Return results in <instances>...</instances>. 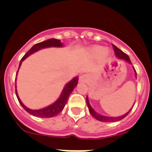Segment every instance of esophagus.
Masks as SVG:
<instances>
[{"instance_id": "34e87169", "label": "esophagus", "mask_w": 152, "mask_h": 152, "mask_svg": "<svg viewBox=\"0 0 152 152\" xmlns=\"http://www.w3.org/2000/svg\"><path fill=\"white\" fill-rule=\"evenodd\" d=\"M88 76L87 74H83L80 76V77H79V80H80V82H83V83H86L87 80H88Z\"/></svg>"}]
</instances>
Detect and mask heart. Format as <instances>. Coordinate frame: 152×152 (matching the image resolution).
<instances>
[{"instance_id": "obj_1", "label": "heart", "mask_w": 152, "mask_h": 152, "mask_svg": "<svg viewBox=\"0 0 152 152\" xmlns=\"http://www.w3.org/2000/svg\"><path fill=\"white\" fill-rule=\"evenodd\" d=\"M91 52L96 56H102L104 57H107L110 54V50L102 46H94L91 48Z\"/></svg>"}]
</instances>
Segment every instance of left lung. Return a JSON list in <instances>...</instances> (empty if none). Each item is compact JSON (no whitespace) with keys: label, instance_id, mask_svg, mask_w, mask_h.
<instances>
[{"label":"left lung","instance_id":"left-lung-1","mask_svg":"<svg viewBox=\"0 0 152 152\" xmlns=\"http://www.w3.org/2000/svg\"><path fill=\"white\" fill-rule=\"evenodd\" d=\"M112 46H113V51H114V53H115L117 57H118V58H120V59L124 60L125 61H127L128 63L131 64V61H130V59H129V56L127 55L126 54H125V53H124V51H122L120 49H119L118 48L116 47L114 45H112ZM134 70H135V73H136V71L135 69H134ZM86 102H87V105H88V110H89V112L91 114V116H92L94 118L96 119V120H99V121H102V122H117V121H119V120H121L122 119H124V117H126V116L128 115V113H129V112H130V110H132V109H131V110H129V111L127 112L126 114H124V115L123 116H120V117H106V116L101 115V114H99V113H96L95 110L91 108V105H90L89 104V102H88V96L86 97Z\"/></svg>","mask_w":152,"mask_h":152}]
</instances>
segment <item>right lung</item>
Returning <instances> with one entry per match:
<instances>
[{
	"label": "right lung",
	"mask_w": 152,
	"mask_h": 152,
	"mask_svg": "<svg viewBox=\"0 0 152 152\" xmlns=\"http://www.w3.org/2000/svg\"><path fill=\"white\" fill-rule=\"evenodd\" d=\"M62 46V43L61 42V40H58V39H48V40L44 41V42H39V43L35 44V45L32 46L30 50H28V52L23 56V58L21 59V61L20 63V66H19V68H20V65L22 64V61H23L28 56H29L30 54H32V53L35 52L37 50H40V49L45 48H49V47H61ZM78 77L73 78L70 82L67 83L66 85V86L64 87V90H63V92L61 94V97H60L58 99H57V102H54V104H52L50 106L47 107H45V108L40 109V110H31V109L28 108L25 105L22 103V102L20 101V98H19L18 95H17V92H16V97L18 98L19 102L20 103V104L22 105L23 108L25 109L28 113L32 114V115L35 116V117H42V118H48V117H53L54 116L57 115L58 113H61V111L64 109V106L67 102V100L69 98V95H70L73 90L74 89V88L77 86L78 83Z\"/></svg>",
	"instance_id": "obj_1"
}]
</instances>
